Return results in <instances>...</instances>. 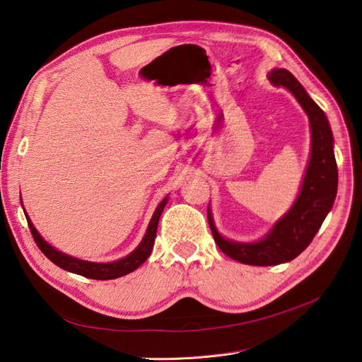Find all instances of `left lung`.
I'll return each mask as SVG.
<instances>
[{
    "label": "left lung",
    "instance_id": "left-lung-1",
    "mask_svg": "<svg viewBox=\"0 0 362 362\" xmlns=\"http://www.w3.org/2000/svg\"><path fill=\"white\" fill-rule=\"evenodd\" d=\"M267 76L273 86L286 87L308 116L311 154L298 198L290 210L273 223L270 231L257 242L243 243L225 238L217 231L211 208L208 205V223L217 246L229 258L250 266L282 264L302 254L313 242L327 213L332 210L338 187L334 136L325 112L287 69H273Z\"/></svg>",
    "mask_w": 362,
    "mask_h": 362
}]
</instances>
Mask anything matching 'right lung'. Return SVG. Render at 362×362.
Wrapping results in <instances>:
<instances>
[{
  "label": "right lung",
  "mask_w": 362,
  "mask_h": 362,
  "mask_svg": "<svg viewBox=\"0 0 362 362\" xmlns=\"http://www.w3.org/2000/svg\"><path fill=\"white\" fill-rule=\"evenodd\" d=\"M168 201H169V194L164 196V199L156 208L154 214H152V217H151V222L148 225L146 233H145L144 238H141L139 246L127 257L112 261V262H93V261H86V259L71 257L68 254H63L62 250L51 246L48 242L43 240V237L39 234L35 225H33V222L30 221L27 213H25V217H27V222L30 226V231H31L33 237H35L36 245L39 246V249L43 252V254H45V257L54 262V264L59 266L63 270L75 273V275H81V276L98 279V281H107V279H116V278L128 275V273L139 269L148 259V257L152 252V247H154V240L157 235L160 216L164 210V206H166Z\"/></svg>",
  "instance_id": "add662e5"
}]
</instances>
